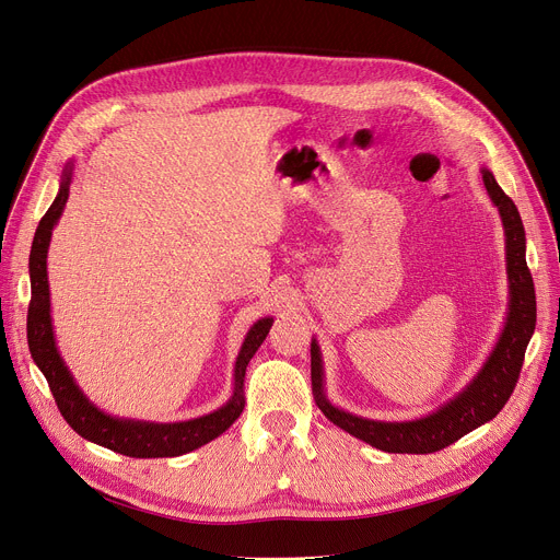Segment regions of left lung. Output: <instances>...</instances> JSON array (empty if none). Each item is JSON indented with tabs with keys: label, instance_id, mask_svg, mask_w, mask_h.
<instances>
[{
	"label": "left lung",
	"instance_id": "obj_1",
	"mask_svg": "<svg viewBox=\"0 0 560 560\" xmlns=\"http://www.w3.org/2000/svg\"><path fill=\"white\" fill-rule=\"evenodd\" d=\"M481 177L491 200L498 205L504 222L511 304H509L506 326L495 351L491 353L489 362L483 364L477 378L464 389V394H459L445 407L436 409L434 415L419 421L383 423V421L360 419L342 412L338 407H332L324 398L322 358H319L317 342L313 340L311 345V381H313L317 407L330 423L366 441L378 451L430 455V453L448 448L451 443L459 441L464 434L472 432L475 428L483 425L500 415V409L506 405V400L515 389L520 371H523L525 351L536 328V290H534V279L525 258V228H523V218L517 213V207L500 189L493 173L483 168Z\"/></svg>",
	"mask_w": 560,
	"mask_h": 560
}]
</instances>
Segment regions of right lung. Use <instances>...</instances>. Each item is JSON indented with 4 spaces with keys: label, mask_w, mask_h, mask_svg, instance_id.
<instances>
[{
    "label": "right lung",
    "mask_w": 560,
    "mask_h": 560,
    "mask_svg": "<svg viewBox=\"0 0 560 560\" xmlns=\"http://www.w3.org/2000/svg\"><path fill=\"white\" fill-rule=\"evenodd\" d=\"M69 179L71 171H65L60 191L49 207V211L43 215L40 225H37L31 258H28V272H31V304L26 315V338L31 358L40 366L45 374L49 389L56 398V405L65 421L77 430L83 439L94 441L105 448L121 453L126 457L148 459V457H177L184 453H191L200 445L209 443L218 434L225 432L243 412L245 398H243V378L245 369L256 349L264 345L266 335L270 332L272 319H258L245 338V345L236 360V387L232 400L215 409L213 415L186 421V423H141V421H124L112 419L98 409L81 394V389L73 383L71 374L67 371L56 342H54V328L49 317V281H47V247L51 238V230L58 222L62 207L69 198Z\"/></svg>",
    "instance_id": "right-lung-1"
}]
</instances>
